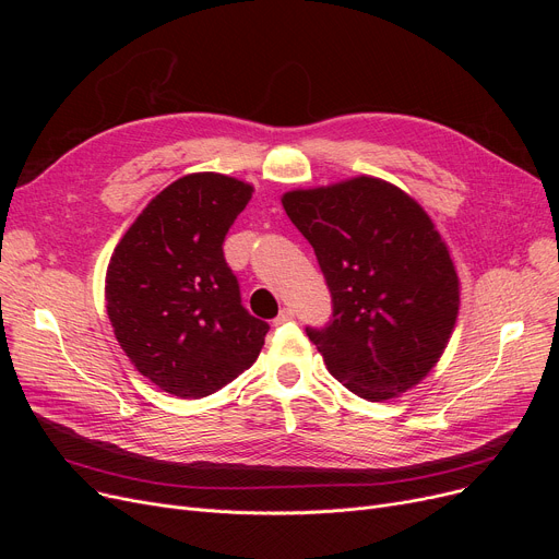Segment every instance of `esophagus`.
Listing matches in <instances>:
<instances>
[{"label":"esophagus","instance_id":"esophagus-1","mask_svg":"<svg viewBox=\"0 0 559 559\" xmlns=\"http://www.w3.org/2000/svg\"><path fill=\"white\" fill-rule=\"evenodd\" d=\"M292 317H295V310H292V308H283L281 312H278V317L274 319V324L278 326V324H285V321H289Z\"/></svg>","mask_w":559,"mask_h":559}]
</instances>
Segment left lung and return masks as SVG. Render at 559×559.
<instances>
[{"label": "left lung", "instance_id": "1", "mask_svg": "<svg viewBox=\"0 0 559 559\" xmlns=\"http://www.w3.org/2000/svg\"><path fill=\"white\" fill-rule=\"evenodd\" d=\"M281 201L331 289V321L306 329L329 371L367 401L415 388L442 358L460 310V281L432 219L373 176Z\"/></svg>", "mask_w": 559, "mask_h": 559}]
</instances>
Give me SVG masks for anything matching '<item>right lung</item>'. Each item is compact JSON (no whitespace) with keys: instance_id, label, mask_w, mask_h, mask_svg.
<instances>
[{"instance_id":"add662e5","label":"right lung","mask_w":559,"mask_h":559,"mask_svg":"<svg viewBox=\"0 0 559 559\" xmlns=\"http://www.w3.org/2000/svg\"><path fill=\"white\" fill-rule=\"evenodd\" d=\"M253 188L199 171L167 186L115 247L106 310L135 369L163 392L209 396L249 369L267 321L247 312L224 238Z\"/></svg>"}]
</instances>
